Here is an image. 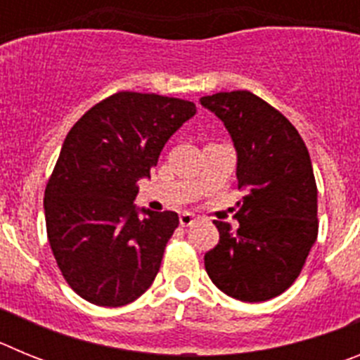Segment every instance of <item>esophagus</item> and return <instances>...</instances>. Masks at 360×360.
<instances>
[{"instance_id": "esophagus-1", "label": "esophagus", "mask_w": 360, "mask_h": 360, "mask_svg": "<svg viewBox=\"0 0 360 360\" xmlns=\"http://www.w3.org/2000/svg\"><path fill=\"white\" fill-rule=\"evenodd\" d=\"M195 221L196 218L193 212H182V214H180V225H182V227H191Z\"/></svg>"}]
</instances>
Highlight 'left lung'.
Here are the masks:
<instances>
[{"label": "left lung", "mask_w": 360, "mask_h": 360, "mask_svg": "<svg viewBox=\"0 0 360 360\" xmlns=\"http://www.w3.org/2000/svg\"><path fill=\"white\" fill-rule=\"evenodd\" d=\"M200 104L227 128L236 149L238 231L214 219L219 241L205 254L224 294L259 303L283 294L317 240V186L310 155L290 120L250 91H221Z\"/></svg>", "instance_id": "left-lung-1"}]
</instances>
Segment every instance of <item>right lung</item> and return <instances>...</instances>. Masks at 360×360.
<instances>
[{
    "label": "right lung",
    "mask_w": 360,
    "mask_h": 360,
    "mask_svg": "<svg viewBox=\"0 0 360 360\" xmlns=\"http://www.w3.org/2000/svg\"><path fill=\"white\" fill-rule=\"evenodd\" d=\"M195 113L182 98L119 91L66 135L44 191V219L57 265L86 301L124 307L157 278L178 214L136 207V182Z\"/></svg>",
    "instance_id": "right-lung-1"
}]
</instances>
